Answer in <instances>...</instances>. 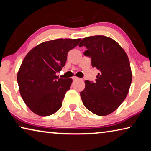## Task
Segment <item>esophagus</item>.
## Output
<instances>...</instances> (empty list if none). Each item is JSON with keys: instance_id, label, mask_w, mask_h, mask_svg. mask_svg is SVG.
<instances>
[{"instance_id": "34e87169", "label": "esophagus", "mask_w": 151, "mask_h": 151, "mask_svg": "<svg viewBox=\"0 0 151 151\" xmlns=\"http://www.w3.org/2000/svg\"><path fill=\"white\" fill-rule=\"evenodd\" d=\"M73 79V81H76V80H78L79 78L78 77H76V76H74Z\"/></svg>"}]
</instances>
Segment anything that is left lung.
<instances>
[{
	"mask_svg": "<svg viewBox=\"0 0 151 151\" xmlns=\"http://www.w3.org/2000/svg\"><path fill=\"white\" fill-rule=\"evenodd\" d=\"M78 46L87 48L84 55L91 58L93 67L99 70L94 83L85 81V88L81 92L83 103L96 115H108L129 93L132 81L129 58L115 40L105 36L84 38Z\"/></svg>",
	"mask_w": 151,
	"mask_h": 151,
	"instance_id": "8db88e82",
	"label": "left lung"
}]
</instances>
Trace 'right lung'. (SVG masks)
Masks as SVG:
<instances>
[{"mask_svg":"<svg viewBox=\"0 0 151 151\" xmlns=\"http://www.w3.org/2000/svg\"><path fill=\"white\" fill-rule=\"evenodd\" d=\"M81 39H59L44 42L28 53L17 74L20 95L34 113L47 116L62 106L73 80L58 78L56 73L65 66L68 52Z\"/></svg>","mask_w":151,"mask_h":151,"instance_id":"1","label":"right lung"}]
</instances>
